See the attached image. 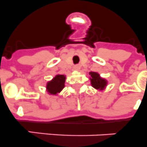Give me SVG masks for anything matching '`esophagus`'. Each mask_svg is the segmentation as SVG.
Segmentation results:
<instances>
[{
	"label": "esophagus",
	"instance_id": "34e87169",
	"mask_svg": "<svg viewBox=\"0 0 147 147\" xmlns=\"http://www.w3.org/2000/svg\"><path fill=\"white\" fill-rule=\"evenodd\" d=\"M74 69L76 70H79L81 69V65L80 64H77V65H75L74 66Z\"/></svg>",
	"mask_w": 147,
	"mask_h": 147
}]
</instances>
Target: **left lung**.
Returning <instances> with one entry per match:
<instances>
[{"label":"left lung","mask_w":147,"mask_h":147,"mask_svg":"<svg viewBox=\"0 0 147 147\" xmlns=\"http://www.w3.org/2000/svg\"><path fill=\"white\" fill-rule=\"evenodd\" d=\"M89 75L90 76V79L92 87H93L96 90H102L105 88L108 84L107 80L101 78L99 74L95 72V71H90Z\"/></svg>","instance_id":"obj_1"}]
</instances>
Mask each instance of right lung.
<instances>
[{"instance_id": "obj_1", "label": "right lung", "mask_w": 147, "mask_h": 147, "mask_svg": "<svg viewBox=\"0 0 147 147\" xmlns=\"http://www.w3.org/2000/svg\"><path fill=\"white\" fill-rule=\"evenodd\" d=\"M66 76L57 75L51 81H49L46 84V90L49 94L57 95L65 87Z\"/></svg>"}]
</instances>
